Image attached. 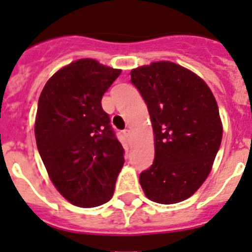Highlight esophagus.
Listing matches in <instances>:
<instances>
[{"mask_svg": "<svg viewBox=\"0 0 252 252\" xmlns=\"http://www.w3.org/2000/svg\"><path fill=\"white\" fill-rule=\"evenodd\" d=\"M124 135H126V139H130V137H131V130H130V129H124Z\"/></svg>", "mask_w": 252, "mask_h": 252, "instance_id": "1", "label": "esophagus"}]
</instances>
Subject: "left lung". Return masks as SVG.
<instances>
[{
    "instance_id": "left-lung-1",
    "label": "left lung",
    "mask_w": 252,
    "mask_h": 252,
    "mask_svg": "<svg viewBox=\"0 0 252 252\" xmlns=\"http://www.w3.org/2000/svg\"><path fill=\"white\" fill-rule=\"evenodd\" d=\"M130 81L154 133L153 164L139 174L140 186L153 202L185 201L205 182L221 146L216 99L202 79L171 61L133 69Z\"/></svg>"
}]
</instances>
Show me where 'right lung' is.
<instances>
[{"instance_id": "obj_1", "label": "right lung", "mask_w": 252, "mask_h": 252, "mask_svg": "<svg viewBox=\"0 0 252 252\" xmlns=\"http://www.w3.org/2000/svg\"><path fill=\"white\" fill-rule=\"evenodd\" d=\"M122 70L81 59L55 72L38 98L35 137L50 180L79 207L113 197L124 148L101 108V98Z\"/></svg>"}]
</instances>
